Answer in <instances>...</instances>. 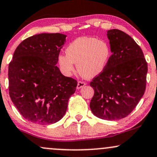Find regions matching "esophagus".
Wrapping results in <instances>:
<instances>
[{
    "mask_svg": "<svg viewBox=\"0 0 157 157\" xmlns=\"http://www.w3.org/2000/svg\"><path fill=\"white\" fill-rule=\"evenodd\" d=\"M85 86H86V82H82V81H79V82H77V89H80L81 88L84 87Z\"/></svg>",
    "mask_w": 157,
    "mask_h": 157,
    "instance_id": "1",
    "label": "esophagus"
}]
</instances>
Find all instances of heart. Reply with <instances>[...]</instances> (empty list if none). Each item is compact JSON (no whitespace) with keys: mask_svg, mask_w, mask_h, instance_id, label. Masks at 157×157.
<instances>
[{"mask_svg":"<svg viewBox=\"0 0 157 157\" xmlns=\"http://www.w3.org/2000/svg\"><path fill=\"white\" fill-rule=\"evenodd\" d=\"M66 55L58 57V64L66 75L77 70L82 77L91 79L98 76L109 63L111 52L109 44L95 37H81L72 41L66 49Z\"/></svg>","mask_w":157,"mask_h":157,"instance_id":"obj_1","label":"heart"}]
</instances>
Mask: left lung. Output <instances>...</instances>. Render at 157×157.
I'll use <instances>...</instances> for the list:
<instances>
[{
	"label": "left lung",
	"mask_w": 157,
	"mask_h": 157,
	"mask_svg": "<svg viewBox=\"0 0 157 157\" xmlns=\"http://www.w3.org/2000/svg\"><path fill=\"white\" fill-rule=\"evenodd\" d=\"M107 37L112 55L105 70L90 82L94 90L90 108L98 118L117 120L127 117L143 96L147 64L128 35L113 29Z\"/></svg>",
	"instance_id": "obj_1"
}]
</instances>
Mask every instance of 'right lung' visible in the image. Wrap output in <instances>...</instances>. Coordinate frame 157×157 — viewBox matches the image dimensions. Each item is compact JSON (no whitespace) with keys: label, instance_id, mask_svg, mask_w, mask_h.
<instances>
[{"label":"right lung","instance_id":"obj_1","mask_svg":"<svg viewBox=\"0 0 157 157\" xmlns=\"http://www.w3.org/2000/svg\"><path fill=\"white\" fill-rule=\"evenodd\" d=\"M66 35L42 33L28 37L14 52L9 65V91L21 115L39 125L63 117L77 82L56 66Z\"/></svg>","mask_w":157,"mask_h":157}]
</instances>
